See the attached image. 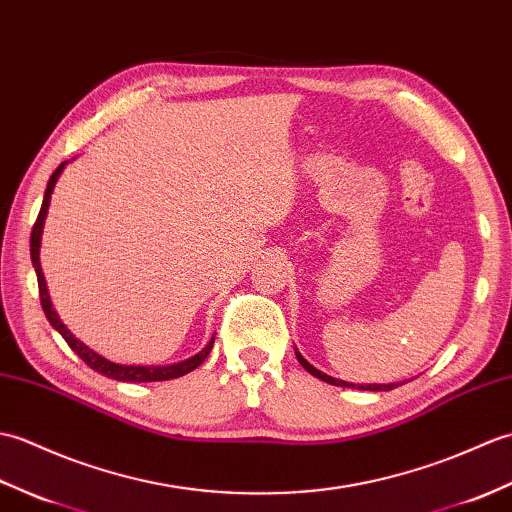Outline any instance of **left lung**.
<instances>
[{
  "label": "left lung",
  "mask_w": 512,
  "mask_h": 512,
  "mask_svg": "<svg viewBox=\"0 0 512 512\" xmlns=\"http://www.w3.org/2000/svg\"><path fill=\"white\" fill-rule=\"evenodd\" d=\"M295 357H298L300 366H302L306 372H311L313 377L322 379V381L331 383V385H339V388H357V390H370V392H385V390H394V388H399V385H403V383H405V381H401V383H348V381H342V379L328 377V374H324L322 370H317L315 366H311V363L306 361V359L300 355L298 348H295Z\"/></svg>",
  "instance_id": "obj_1"
}]
</instances>
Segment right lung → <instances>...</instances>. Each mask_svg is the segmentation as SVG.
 <instances>
[{
  "mask_svg": "<svg viewBox=\"0 0 512 512\" xmlns=\"http://www.w3.org/2000/svg\"><path fill=\"white\" fill-rule=\"evenodd\" d=\"M67 166V162H63L59 168L54 170L50 181H48V188H45V195H43V203H41V210H39V217L37 223L32 227V234H30V258H32V267L37 271V280H39V298H41V306H43V313L48 317V322L56 328V331L61 333V337L67 342L78 357H81L89 368L105 374L109 379H116V381H127V383H144V381H168V379H177V377H184V374L192 372L195 368H199L206 357L210 355L212 344H214V335L208 342V346L199 350L197 355H192L184 361H177V363H168V366H124V363H113L109 359H105L98 352H94L89 346H85L81 339H76L70 331H67V326L61 322L59 313L52 309V300H50V293H48V285H45V278H43V271H41V260H39V252H41V236H43V225H45V217H48V208H50V199H52V192L56 181H59L63 168Z\"/></svg>",
  "mask_w": 512,
  "mask_h": 512,
  "instance_id": "1",
  "label": "right lung"
}]
</instances>
